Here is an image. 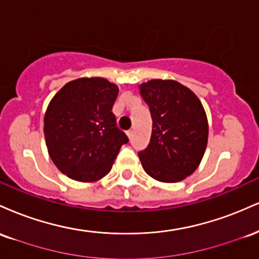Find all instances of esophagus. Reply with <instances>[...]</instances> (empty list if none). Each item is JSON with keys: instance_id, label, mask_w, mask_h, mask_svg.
Instances as JSON below:
<instances>
[{"instance_id": "34e87169", "label": "esophagus", "mask_w": 259, "mask_h": 259, "mask_svg": "<svg viewBox=\"0 0 259 259\" xmlns=\"http://www.w3.org/2000/svg\"><path fill=\"white\" fill-rule=\"evenodd\" d=\"M126 134H127V136H129V138L132 139L133 135H134V130H133V129H129V130H127V132H126Z\"/></svg>"}]
</instances>
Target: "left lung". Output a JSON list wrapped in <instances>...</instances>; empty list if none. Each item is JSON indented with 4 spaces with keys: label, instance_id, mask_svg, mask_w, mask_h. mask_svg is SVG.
Returning <instances> with one entry per match:
<instances>
[{
    "label": "left lung",
    "instance_id": "left-lung-1",
    "mask_svg": "<svg viewBox=\"0 0 259 259\" xmlns=\"http://www.w3.org/2000/svg\"><path fill=\"white\" fill-rule=\"evenodd\" d=\"M150 107V144L139 151L145 171L163 183H177L197 169L207 146L208 123L197 96L174 80H151L140 85Z\"/></svg>",
    "mask_w": 259,
    "mask_h": 259
}]
</instances>
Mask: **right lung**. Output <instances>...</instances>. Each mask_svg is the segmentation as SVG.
Instances as JSON below:
<instances>
[{
    "label": "right lung",
    "mask_w": 259,
    "mask_h": 259,
    "mask_svg": "<svg viewBox=\"0 0 259 259\" xmlns=\"http://www.w3.org/2000/svg\"><path fill=\"white\" fill-rule=\"evenodd\" d=\"M117 85L102 78L68 82L50 102L44 133L50 157L70 179L96 181L111 170L126 134L117 126L112 108Z\"/></svg>",
    "instance_id": "obj_1"
}]
</instances>
